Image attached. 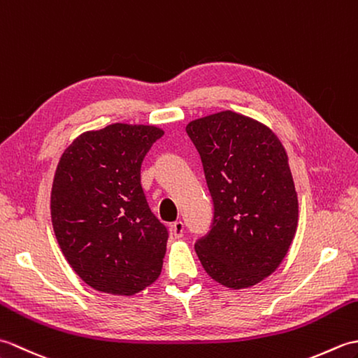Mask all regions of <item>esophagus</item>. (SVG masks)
<instances>
[{"instance_id":"esophagus-1","label":"esophagus","mask_w":358,"mask_h":358,"mask_svg":"<svg viewBox=\"0 0 358 358\" xmlns=\"http://www.w3.org/2000/svg\"><path fill=\"white\" fill-rule=\"evenodd\" d=\"M183 231H185V224L183 222H175L171 226V234L173 235L175 238H181L183 237Z\"/></svg>"}]
</instances>
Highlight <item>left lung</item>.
I'll use <instances>...</instances> for the list:
<instances>
[{
  "label": "left lung",
  "instance_id": "obj_1",
  "mask_svg": "<svg viewBox=\"0 0 358 358\" xmlns=\"http://www.w3.org/2000/svg\"><path fill=\"white\" fill-rule=\"evenodd\" d=\"M214 200V223L195 252L224 287L260 283L285 260L299 226L286 149L272 129L232 110L186 126Z\"/></svg>",
  "mask_w": 358,
  "mask_h": 358
}]
</instances>
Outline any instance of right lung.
I'll list each match as a JSON object with an SVG mask.
<instances>
[{
  "instance_id": "add662e5",
  "label": "right lung",
  "mask_w": 358,
  "mask_h": 358,
  "mask_svg": "<svg viewBox=\"0 0 358 358\" xmlns=\"http://www.w3.org/2000/svg\"><path fill=\"white\" fill-rule=\"evenodd\" d=\"M162 127L113 123L78 135L59 157L50 192L53 232L90 287L135 295L159 277L167 231L141 187V163Z\"/></svg>"
}]
</instances>
